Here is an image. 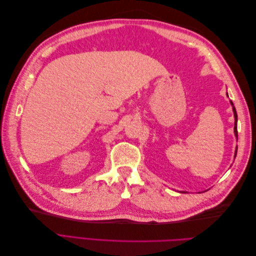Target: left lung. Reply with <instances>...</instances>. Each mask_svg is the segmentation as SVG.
<instances>
[{"mask_svg":"<svg viewBox=\"0 0 256 256\" xmlns=\"http://www.w3.org/2000/svg\"><path fill=\"white\" fill-rule=\"evenodd\" d=\"M226 96L228 97V94L226 92ZM230 104H232V108H233V113H234V118H235V124H234V134H235V136H236V138L238 140V132H237V113H236V109H235V106H234V104H233V102H232V100H230ZM236 154H237V147H236V150H235V154H234V157H236Z\"/></svg>","mask_w":256,"mask_h":256,"instance_id":"obj_1","label":"left lung"}]
</instances>
